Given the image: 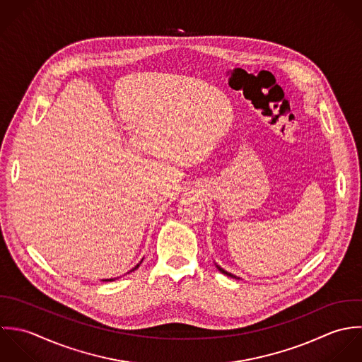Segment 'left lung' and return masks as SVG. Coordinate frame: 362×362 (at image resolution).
I'll return each mask as SVG.
<instances>
[{"instance_id":"1","label":"left lung","mask_w":362,"mask_h":362,"mask_svg":"<svg viewBox=\"0 0 362 362\" xmlns=\"http://www.w3.org/2000/svg\"><path fill=\"white\" fill-rule=\"evenodd\" d=\"M218 267V266H217ZM218 269H219V272H221V273H223V274H226V276H228V277H235V276H233V274H230V273H228V272H225V270H223V269H221V267H218ZM235 279H236V277H235Z\"/></svg>"}]
</instances>
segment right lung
Masks as SVG:
<instances>
[{"mask_svg": "<svg viewBox=\"0 0 362 362\" xmlns=\"http://www.w3.org/2000/svg\"><path fill=\"white\" fill-rule=\"evenodd\" d=\"M139 267H140V263H139V264H137L132 272H134V270H136V269H139ZM103 281H113V279H110V280H103Z\"/></svg>", "mask_w": 362, "mask_h": 362, "instance_id": "add662e5", "label": "right lung"}]
</instances>
